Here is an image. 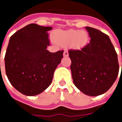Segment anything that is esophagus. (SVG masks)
Here are the masks:
<instances>
[{
  "instance_id": "34e87169",
  "label": "esophagus",
  "mask_w": 122,
  "mask_h": 122,
  "mask_svg": "<svg viewBox=\"0 0 122 122\" xmlns=\"http://www.w3.org/2000/svg\"><path fill=\"white\" fill-rule=\"evenodd\" d=\"M63 55H64V57H67V56H68V52L67 50H65V51L64 52Z\"/></svg>"
}]
</instances>
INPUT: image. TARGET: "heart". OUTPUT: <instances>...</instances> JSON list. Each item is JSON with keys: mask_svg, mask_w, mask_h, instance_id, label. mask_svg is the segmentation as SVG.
<instances>
[{"mask_svg": "<svg viewBox=\"0 0 122 122\" xmlns=\"http://www.w3.org/2000/svg\"><path fill=\"white\" fill-rule=\"evenodd\" d=\"M54 41L60 46H68L74 50H80L88 43V34L84 30H56L53 34Z\"/></svg>", "mask_w": 122, "mask_h": 122, "instance_id": "heart-1", "label": "heart"}]
</instances>
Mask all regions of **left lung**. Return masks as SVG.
Returning <instances> with one entry per match:
<instances>
[{
	"label": "left lung",
	"mask_w": 122,
	"mask_h": 122,
	"mask_svg": "<svg viewBox=\"0 0 122 122\" xmlns=\"http://www.w3.org/2000/svg\"><path fill=\"white\" fill-rule=\"evenodd\" d=\"M90 42L80 50H70V69L74 85L90 96L103 94L117 78V53L107 34L86 26Z\"/></svg>",
	"instance_id": "obj_1"
}]
</instances>
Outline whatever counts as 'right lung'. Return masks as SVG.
<instances>
[{
    "instance_id": "1",
    "label": "right lung",
    "mask_w": 122,
    "mask_h": 122,
    "mask_svg": "<svg viewBox=\"0 0 122 122\" xmlns=\"http://www.w3.org/2000/svg\"><path fill=\"white\" fill-rule=\"evenodd\" d=\"M50 26L30 24L12 35L5 63L6 74L12 86L26 96H36L44 91L63 58V50L52 53L48 31Z\"/></svg>"
}]
</instances>
